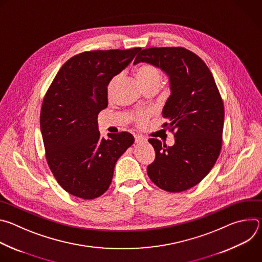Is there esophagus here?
Segmentation results:
<instances>
[{"label":"esophagus","mask_w":262,"mask_h":262,"mask_svg":"<svg viewBox=\"0 0 262 262\" xmlns=\"http://www.w3.org/2000/svg\"><path fill=\"white\" fill-rule=\"evenodd\" d=\"M135 141L137 144H140V143H143V142H146V139L142 136H139V135H136L135 136Z\"/></svg>","instance_id":"34e87169"}]
</instances>
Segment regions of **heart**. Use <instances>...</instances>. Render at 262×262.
<instances>
[{
	"instance_id": "obj_1",
	"label": "heart",
	"mask_w": 262,
	"mask_h": 262,
	"mask_svg": "<svg viewBox=\"0 0 262 262\" xmlns=\"http://www.w3.org/2000/svg\"><path fill=\"white\" fill-rule=\"evenodd\" d=\"M137 77L142 84L143 88L149 87V86H160V83L162 81V72L159 67L152 64H142L137 68ZM118 77H115L113 80L110 82L108 85V91L113 89L115 83L117 82ZM147 119V115L145 113H139L136 116V120L138 123L143 124Z\"/></svg>"
}]
</instances>
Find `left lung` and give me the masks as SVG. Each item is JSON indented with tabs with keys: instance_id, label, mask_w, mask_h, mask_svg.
Masks as SVG:
<instances>
[{
	"instance_id": "obj_1",
	"label": "left lung",
	"mask_w": 262,
	"mask_h": 262,
	"mask_svg": "<svg viewBox=\"0 0 262 262\" xmlns=\"http://www.w3.org/2000/svg\"><path fill=\"white\" fill-rule=\"evenodd\" d=\"M146 62L165 71L170 80L163 127L174 134L173 146L149 139L156 160L147 174L160 189L179 193L198 184L215 164L222 148L224 104L214 79L193 52L183 48L141 51L134 64Z\"/></svg>"
}]
</instances>
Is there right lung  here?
Returning a JSON list of instances; mask_svg holds the SVG:
<instances>
[{
	"label": "right lung",
	"mask_w": 262,
	"mask_h": 262,
	"mask_svg": "<svg viewBox=\"0 0 262 262\" xmlns=\"http://www.w3.org/2000/svg\"><path fill=\"white\" fill-rule=\"evenodd\" d=\"M140 48L84 52L58 71L42 101L40 129L49 167L62 188L76 197L101 196L118 159L133 145L132 134L100 138L97 116L107 106V86Z\"/></svg>",
	"instance_id": "1"
}]
</instances>
